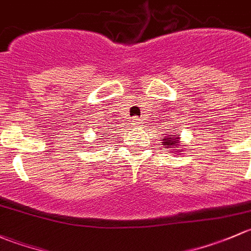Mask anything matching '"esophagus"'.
<instances>
[{
  "label": "esophagus",
  "instance_id": "esophagus-1",
  "mask_svg": "<svg viewBox=\"0 0 251 251\" xmlns=\"http://www.w3.org/2000/svg\"><path fill=\"white\" fill-rule=\"evenodd\" d=\"M131 125H133V126H138L141 125V120H139L138 117H134L133 121H131Z\"/></svg>",
  "mask_w": 251,
  "mask_h": 251
}]
</instances>
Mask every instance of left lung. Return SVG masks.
I'll list each match as a JSON object with an SVG mask.
<instances>
[{
	"instance_id": "1",
	"label": "left lung",
	"mask_w": 251,
	"mask_h": 251,
	"mask_svg": "<svg viewBox=\"0 0 251 251\" xmlns=\"http://www.w3.org/2000/svg\"><path fill=\"white\" fill-rule=\"evenodd\" d=\"M162 141H163L164 149H170L173 150V153H177V152H182L183 149H181V143H180V136L173 135V134H169V135L162 138Z\"/></svg>"
}]
</instances>
